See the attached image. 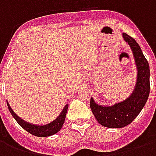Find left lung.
Returning a JSON list of instances; mask_svg holds the SVG:
<instances>
[{"label": "left lung", "instance_id": "left-lung-1", "mask_svg": "<svg viewBox=\"0 0 156 156\" xmlns=\"http://www.w3.org/2000/svg\"><path fill=\"white\" fill-rule=\"evenodd\" d=\"M124 41L130 46L137 67V82L132 94L113 106H100L90 99V108L99 124L108 128H123L137 117L147 102L150 94V67L136 41L123 33Z\"/></svg>", "mask_w": 156, "mask_h": 156}]
</instances>
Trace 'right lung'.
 <instances>
[{
  "mask_svg": "<svg viewBox=\"0 0 156 156\" xmlns=\"http://www.w3.org/2000/svg\"><path fill=\"white\" fill-rule=\"evenodd\" d=\"M7 106H8L9 111L12 114V115L15 119L16 121L26 131H27L28 133L33 134L35 136H37V137H48V136H50V135H52V134L58 133V131L62 129L65 121L66 114H67V111H68V105H65L64 108L62 109L60 115L54 121L51 122L50 124H45V125H34V124L27 123L24 120H22L14 112L12 111V109L11 108L8 104H7Z\"/></svg>",
  "mask_w": 156,
  "mask_h": 156,
  "instance_id": "1",
  "label": "right lung"
}]
</instances>
